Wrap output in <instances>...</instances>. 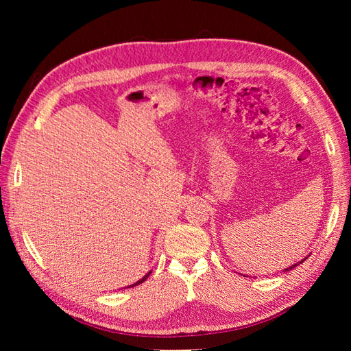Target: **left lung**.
<instances>
[{
  "label": "left lung",
  "mask_w": 351,
  "mask_h": 351,
  "mask_svg": "<svg viewBox=\"0 0 351 351\" xmlns=\"http://www.w3.org/2000/svg\"><path fill=\"white\" fill-rule=\"evenodd\" d=\"M303 261H304V259H303ZM303 261H302V263H303ZM295 265H297V264H294V265H293V267H289V268H285V270H288V271H289V270H291V268H294V267H295Z\"/></svg>",
  "instance_id": "8db88e82"
}]
</instances>
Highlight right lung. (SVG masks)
<instances>
[{
	"mask_svg": "<svg viewBox=\"0 0 351 351\" xmlns=\"http://www.w3.org/2000/svg\"><path fill=\"white\" fill-rule=\"evenodd\" d=\"M149 274H151V271H149V273H147V274L145 276V278H141V279H140V280H137L136 283H132V285H130V288H131V287H137V285H140V283H141V282H145V280L147 279V276H149Z\"/></svg>",
	"mask_w": 351,
	"mask_h": 351,
	"instance_id": "add662e5",
	"label": "right lung"
}]
</instances>
